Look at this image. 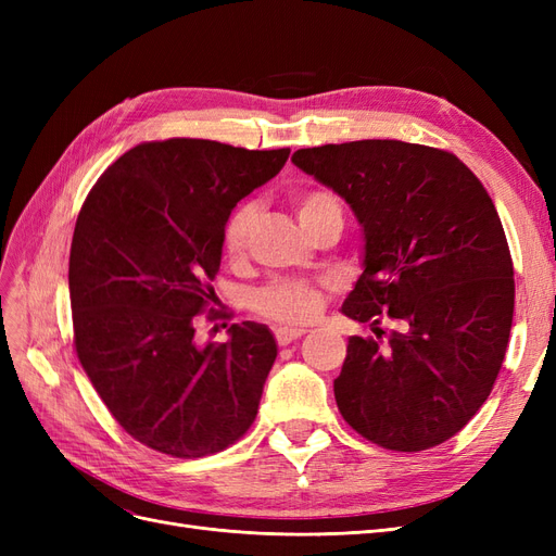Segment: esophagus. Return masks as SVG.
Returning a JSON list of instances; mask_svg holds the SVG:
<instances>
[{"mask_svg": "<svg viewBox=\"0 0 556 556\" xmlns=\"http://www.w3.org/2000/svg\"><path fill=\"white\" fill-rule=\"evenodd\" d=\"M306 333V329H292V327H280L276 329V341L278 345H290L292 341L301 339V336Z\"/></svg>", "mask_w": 556, "mask_h": 556, "instance_id": "34e87169", "label": "esophagus"}]
</instances>
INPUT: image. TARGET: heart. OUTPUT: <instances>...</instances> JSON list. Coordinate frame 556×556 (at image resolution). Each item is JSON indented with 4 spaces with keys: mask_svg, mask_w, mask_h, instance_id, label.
Here are the masks:
<instances>
[{
    "mask_svg": "<svg viewBox=\"0 0 556 556\" xmlns=\"http://www.w3.org/2000/svg\"><path fill=\"white\" fill-rule=\"evenodd\" d=\"M327 211H341L339 201L327 192H306L296 199V215L304 229H308L319 215ZM260 217V206L248 201L241 208L233 211L225 227V255L231 262H239L250 243L252 227ZM325 304V285H315L306 280H276L266 288L252 294V311L257 315L274 319L280 325H304L319 313Z\"/></svg>",
    "mask_w": 556,
    "mask_h": 556,
    "instance_id": "1",
    "label": "heart"
}]
</instances>
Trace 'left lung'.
<instances>
[{
    "instance_id": "1",
    "label": "left lung",
    "mask_w": 556,
    "mask_h": 556,
    "mask_svg": "<svg viewBox=\"0 0 556 556\" xmlns=\"http://www.w3.org/2000/svg\"><path fill=\"white\" fill-rule=\"evenodd\" d=\"M292 162L362 225L364 271L343 313L376 339H348L333 380L343 419L387 450L441 445L490 396L510 339L513 260L494 201L459 157L429 146L327 143Z\"/></svg>"
}]
</instances>
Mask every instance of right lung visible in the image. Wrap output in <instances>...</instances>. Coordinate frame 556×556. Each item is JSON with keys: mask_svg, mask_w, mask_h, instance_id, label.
I'll use <instances>...</instances> for the list:
<instances>
[{"mask_svg": "<svg viewBox=\"0 0 556 556\" xmlns=\"http://www.w3.org/2000/svg\"><path fill=\"white\" fill-rule=\"evenodd\" d=\"M290 148L206 139L127 150L83 204L70 255L74 345L97 394L131 439L180 459L220 452L255 422L278 345L266 325L199 343L215 299L225 225L271 180Z\"/></svg>", "mask_w": 556, "mask_h": 556, "instance_id": "obj_1", "label": "right lung"}]
</instances>
